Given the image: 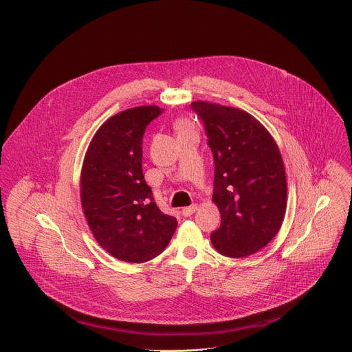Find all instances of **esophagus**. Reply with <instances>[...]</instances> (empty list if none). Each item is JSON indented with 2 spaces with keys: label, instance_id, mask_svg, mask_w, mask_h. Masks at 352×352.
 Returning a JSON list of instances; mask_svg holds the SVG:
<instances>
[{
  "label": "esophagus",
  "instance_id": "esophagus-1",
  "mask_svg": "<svg viewBox=\"0 0 352 352\" xmlns=\"http://www.w3.org/2000/svg\"><path fill=\"white\" fill-rule=\"evenodd\" d=\"M196 209H197V206H196V205H192V206L184 208V209L181 210V213H182V216H185V217H189V216H192V214L196 212Z\"/></svg>",
  "mask_w": 352,
  "mask_h": 352
}]
</instances>
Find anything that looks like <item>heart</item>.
Segmentation results:
<instances>
[{"label":"heart","instance_id":"heart-1","mask_svg":"<svg viewBox=\"0 0 352 352\" xmlns=\"http://www.w3.org/2000/svg\"><path fill=\"white\" fill-rule=\"evenodd\" d=\"M174 129L177 131V133H182V132H186V131H192L195 129L193 128V124L189 121V120H177L175 124H174Z\"/></svg>","mask_w":352,"mask_h":352}]
</instances>
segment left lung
<instances>
[{
	"label": "left lung",
	"mask_w": 352,
	"mask_h": 352,
	"mask_svg": "<svg viewBox=\"0 0 352 352\" xmlns=\"http://www.w3.org/2000/svg\"><path fill=\"white\" fill-rule=\"evenodd\" d=\"M204 121L214 160L213 202L221 214L212 232L219 254L245 258L265 248L278 232L287 208V181L277 143L249 113L193 102Z\"/></svg>",
	"instance_id": "obj_1"
}]
</instances>
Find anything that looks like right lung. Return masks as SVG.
<instances>
[{
    "label": "right lung",
    "instance_id": "right-lung-1",
    "mask_svg": "<svg viewBox=\"0 0 352 352\" xmlns=\"http://www.w3.org/2000/svg\"><path fill=\"white\" fill-rule=\"evenodd\" d=\"M162 114L157 106L128 109L94 133L82 166L80 202L87 224L106 252L128 263L160 255L177 228L144 182L142 139Z\"/></svg>",
    "mask_w": 352,
    "mask_h": 352
}]
</instances>
